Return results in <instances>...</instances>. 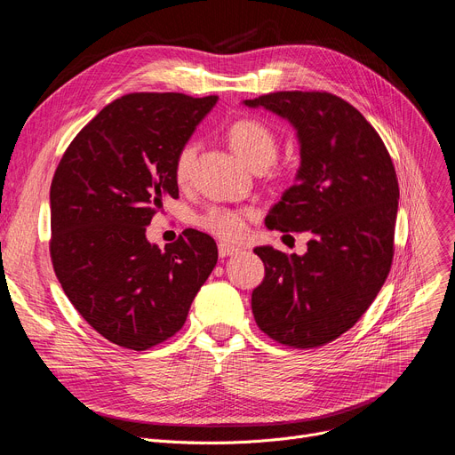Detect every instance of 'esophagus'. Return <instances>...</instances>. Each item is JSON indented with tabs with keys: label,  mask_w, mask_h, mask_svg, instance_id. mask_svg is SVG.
<instances>
[{
	"label": "esophagus",
	"mask_w": 455,
	"mask_h": 455,
	"mask_svg": "<svg viewBox=\"0 0 455 455\" xmlns=\"http://www.w3.org/2000/svg\"><path fill=\"white\" fill-rule=\"evenodd\" d=\"M218 251H220V256H221V258H227V256H232V254L240 252V247H235V245L227 243V242H221V243L218 245Z\"/></svg>",
	"instance_id": "1"
}]
</instances>
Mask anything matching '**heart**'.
I'll list each match as a JSON object with an SVG mask.
<instances>
[{"mask_svg":"<svg viewBox=\"0 0 455 455\" xmlns=\"http://www.w3.org/2000/svg\"><path fill=\"white\" fill-rule=\"evenodd\" d=\"M228 138L235 153L240 155L252 170H267L276 160L278 155V140L269 125L254 117H243L232 124ZM197 156V146L194 141H188L180 148L175 156V179L180 186L188 184L194 172V164ZM197 225L220 237H235L245 228V215L225 206H212L203 212L197 218Z\"/></svg>","mask_w":455,"mask_h":455,"instance_id":"obj_1","label":"heart"}]
</instances>
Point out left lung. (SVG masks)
I'll list each match as a JSON object with an SVG mask.
<instances>
[{
  "label": "left lung",
  "mask_w": 455,
  "mask_h": 455,
  "mask_svg": "<svg viewBox=\"0 0 455 455\" xmlns=\"http://www.w3.org/2000/svg\"><path fill=\"white\" fill-rule=\"evenodd\" d=\"M243 105L288 119L300 146L297 182L269 210L267 228L314 234L302 256L254 249L266 276L252 291V314L271 339L315 348L360 321L389 275L395 165L372 125L338 95L275 92Z\"/></svg>",
  "instance_id": "1"
}]
</instances>
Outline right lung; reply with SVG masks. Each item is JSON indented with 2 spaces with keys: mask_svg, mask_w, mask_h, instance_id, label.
I'll return each instance as SVG.
<instances>
[{
  "mask_svg": "<svg viewBox=\"0 0 455 455\" xmlns=\"http://www.w3.org/2000/svg\"><path fill=\"white\" fill-rule=\"evenodd\" d=\"M218 95L129 93L107 105L66 149L50 191L55 275L81 317L131 350L164 343L218 264L212 237L188 228L158 249L146 227L179 197L175 156Z\"/></svg>",
  "mask_w": 455,
  "mask_h": 455,
  "instance_id": "obj_1",
  "label": "right lung"
}]
</instances>
